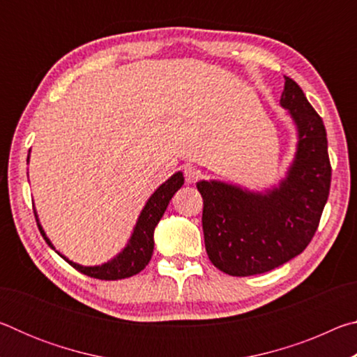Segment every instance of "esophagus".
I'll return each mask as SVG.
<instances>
[{"label":"esophagus","instance_id":"esophagus-1","mask_svg":"<svg viewBox=\"0 0 357 357\" xmlns=\"http://www.w3.org/2000/svg\"><path fill=\"white\" fill-rule=\"evenodd\" d=\"M184 176H185L187 183L192 184V183H197V181L202 178V172L198 170V168L192 167V165H185L184 167Z\"/></svg>","mask_w":357,"mask_h":357}]
</instances>
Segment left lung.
<instances>
[{
	"label": "left lung",
	"mask_w": 357,
	"mask_h": 357,
	"mask_svg": "<svg viewBox=\"0 0 357 357\" xmlns=\"http://www.w3.org/2000/svg\"><path fill=\"white\" fill-rule=\"evenodd\" d=\"M298 126V153L277 189L252 193L217 181H200L208 257L222 273L263 274L304 252L321 219L331 189L323 119L299 84L285 77L280 99Z\"/></svg>",
	"instance_id": "left-lung-1"
}]
</instances>
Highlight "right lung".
Masks as SVG:
<instances>
[{
  "label": "right lung",
  "mask_w": 357,
  "mask_h": 357,
  "mask_svg": "<svg viewBox=\"0 0 357 357\" xmlns=\"http://www.w3.org/2000/svg\"><path fill=\"white\" fill-rule=\"evenodd\" d=\"M184 184V176L183 173L178 172L174 173L173 176L165 181L159 189H157L146 203V206L143 208L140 217H138V222L134 228V233L129 239L128 245L124 247V250L119 253L118 257H114L112 261L104 263L102 266H80L69 261L68 258L63 257L66 261H68L72 268H75L78 273H82L88 277H94V279L99 280H119L126 279V277H132L140 273L142 269L146 268L149 263L151 255H153L154 250V228L159 220L164 215L165 209L170 203L172 197L174 192L181 189V185ZM36 215V214H34ZM36 222H38L39 231L47 244L52 247L53 245L48 238L45 236L44 229L39 225L38 215H36Z\"/></svg>",
  "instance_id": "1"
}]
</instances>
